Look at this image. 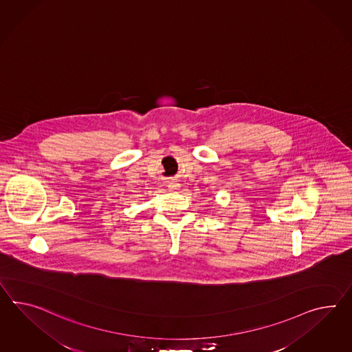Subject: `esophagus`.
Wrapping results in <instances>:
<instances>
[{
  "label": "esophagus",
  "mask_w": 352,
  "mask_h": 352,
  "mask_svg": "<svg viewBox=\"0 0 352 352\" xmlns=\"http://www.w3.org/2000/svg\"><path fill=\"white\" fill-rule=\"evenodd\" d=\"M167 186L170 188L171 190H176L180 188V185H179V182L175 180H168L167 181Z\"/></svg>",
  "instance_id": "1"
}]
</instances>
